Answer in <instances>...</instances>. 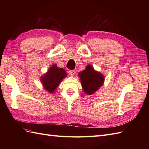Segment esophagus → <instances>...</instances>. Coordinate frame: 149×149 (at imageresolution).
<instances>
[{"mask_svg": "<svg viewBox=\"0 0 149 149\" xmlns=\"http://www.w3.org/2000/svg\"><path fill=\"white\" fill-rule=\"evenodd\" d=\"M69 73L70 74L71 76H73L76 74V71H75V70H70L69 71Z\"/></svg>", "mask_w": 149, "mask_h": 149, "instance_id": "esophagus-1", "label": "esophagus"}]
</instances>
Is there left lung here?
<instances>
[{"label": "left lung", "instance_id": "1", "mask_svg": "<svg viewBox=\"0 0 149 149\" xmlns=\"http://www.w3.org/2000/svg\"><path fill=\"white\" fill-rule=\"evenodd\" d=\"M79 76L84 93L89 95L95 93L104 82L103 75L94 71L90 65L86 67V70L80 72Z\"/></svg>", "mask_w": 149, "mask_h": 149}]
</instances>
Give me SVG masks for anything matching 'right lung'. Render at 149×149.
I'll use <instances>...</instances> for the list:
<instances>
[{"mask_svg": "<svg viewBox=\"0 0 149 149\" xmlns=\"http://www.w3.org/2000/svg\"><path fill=\"white\" fill-rule=\"evenodd\" d=\"M66 76V73L64 69L59 68L56 65H54L49 69L47 73L42 76L41 81L44 88L48 92L53 93Z\"/></svg>", "mask_w": 149, "mask_h": 149, "instance_id": "obj_1", "label": "right lung"}]
</instances>
